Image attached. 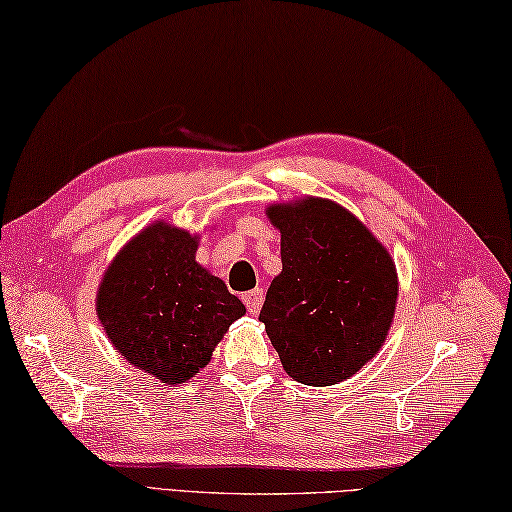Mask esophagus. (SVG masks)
Returning a JSON list of instances; mask_svg holds the SVG:
<instances>
[{"label":"esophagus","instance_id":"obj_1","mask_svg":"<svg viewBox=\"0 0 512 512\" xmlns=\"http://www.w3.org/2000/svg\"><path fill=\"white\" fill-rule=\"evenodd\" d=\"M243 301H245V305H247L249 314H258L260 305H263V301H265V292H263V289H260V287H256V289H252V292L243 294Z\"/></svg>","mask_w":512,"mask_h":512}]
</instances>
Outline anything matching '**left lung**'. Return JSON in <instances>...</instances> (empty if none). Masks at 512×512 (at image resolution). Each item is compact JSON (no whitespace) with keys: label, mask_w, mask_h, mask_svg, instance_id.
I'll return each mask as SVG.
<instances>
[{"label":"left lung","mask_w":512,"mask_h":512,"mask_svg":"<svg viewBox=\"0 0 512 512\" xmlns=\"http://www.w3.org/2000/svg\"><path fill=\"white\" fill-rule=\"evenodd\" d=\"M267 218L281 229L283 272L269 285L258 321L294 381L339 383L388 339L399 296L394 260L332 200L276 202Z\"/></svg>","instance_id":"left-lung-1"}]
</instances>
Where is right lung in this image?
Returning a JSON list of instances; mask_svg holds the SVG:
<instances>
[{"mask_svg": "<svg viewBox=\"0 0 512 512\" xmlns=\"http://www.w3.org/2000/svg\"><path fill=\"white\" fill-rule=\"evenodd\" d=\"M198 236L167 223L149 225L104 272L95 310L109 341L131 365L162 383H185L245 305L196 263Z\"/></svg>", "mask_w": 512, "mask_h": 512, "instance_id": "right-lung-1", "label": "right lung"}]
</instances>
